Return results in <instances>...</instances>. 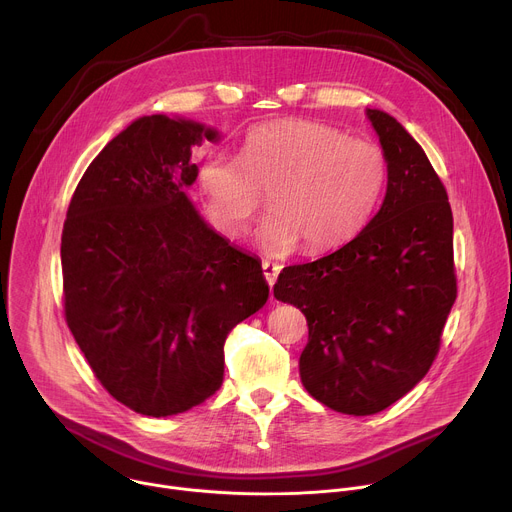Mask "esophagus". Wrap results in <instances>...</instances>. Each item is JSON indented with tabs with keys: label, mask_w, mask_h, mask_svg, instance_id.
I'll list each match as a JSON object with an SVG mask.
<instances>
[{
	"label": "esophagus",
	"mask_w": 512,
	"mask_h": 512,
	"mask_svg": "<svg viewBox=\"0 0 512 512\" xmlns=\"http://www.w3.org/2000/svg\"><path fill=\"white\" fill-rule=\"evenodd\" d=\"M261 267H263V275H265V279H267L269 287H273V283L277 281V275H279V271H281V265L265 259V261L261 263Z\"/></svg>",
	"instance_id": "esophagus-1"
}]
</instances>
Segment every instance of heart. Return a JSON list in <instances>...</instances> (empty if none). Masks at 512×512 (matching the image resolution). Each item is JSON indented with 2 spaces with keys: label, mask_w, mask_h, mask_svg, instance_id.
I'll use <instances>...</instances> for the list:
<instances>
[{
  "label": "heart",
  "mask_w": 512,
  "mask_h": 512,
  "mask_svg": "<svg viewBox=\"0 0 512 512\" xmlns=\"http://www.w3.org/2000/svg\"><path fill=\"white\" fill-rule=\"evenodd\" d=\"M389 176L385 152L369 139L318 121L285 119L247 131L241 158L210 152L198 186L212 221L241 235L263 204L271 210L259 241L271 253L336 247L356 235L375 212Z\"/></svg>",
  "instance_id": "1"
}]
</instances>
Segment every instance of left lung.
Returning a JSON list of instances; mask_svg holds the SVG:
<instances>
[{"label": "left lung", "instance_id": "obj_1", "mask_svg": "<svg viewBox=\"0 0 512 512\" xmlns=\"http://www.w3.org/2000/svg\"><path fill=\"white\" fill-rule=\"evenodd\" d=\"M389 164L379 212L350 243L285 267L275 300L308 320L306 391L346 415H373L409 393L440 352L458 296L448 192L421 145L369 109Z\"/></svg>", "mask_w": 512, "mask_h": 512}]
</instances>
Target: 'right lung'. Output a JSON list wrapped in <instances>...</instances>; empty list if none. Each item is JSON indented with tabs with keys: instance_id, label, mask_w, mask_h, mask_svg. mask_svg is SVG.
I'll return each mask as SVG.
<instances>
[{
	"instance_id": "1",
	"label": "right lung",
	"mask_w": 512,
	"mask_h": 512,
	"mask_svg": "<svg viewBox=\"0 0 512 512\" xmlns=\"http://www.w3.org/2000/svg\"><path fill=\"white\" fill-rule=\"evenodd\" d=\"M214 129L139 117L83 174L62 229L66 324L105 391L150 417L223 385L225 340L267 298L261 261L216 235L184 188Z\"/></svg>"
}]
</instances>
